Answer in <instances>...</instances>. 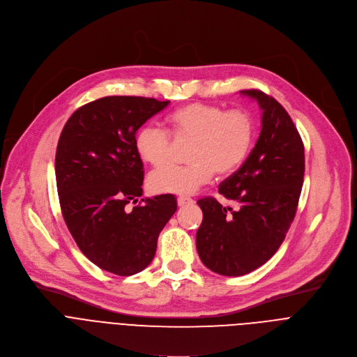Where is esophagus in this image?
<instances>
[{
    "label": "esophagus",
    "instance_id": "1",
    "mask_svg": "<svg viewBox=\"0 0 357 357\" xmlns=\"http://www.w3.org/2000/svg\"><path fill=\"white\" fill-rule=\"evenodd\" d=\"M195 200L192 197L188 196H179L178 197V206H186V205H192Z\"/></svg>",
    "mask_w": 357,
    "mask_h": 357
}]
</instances>
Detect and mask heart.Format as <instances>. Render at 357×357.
I'll use <instances>...</instances> for the list:
<instances>
[{
    "label": "heart",
    "mask_w": 357,
    "mask_h": 357,
    "mask_svg": "<svg viewBox=\"0 0 357 357\" xmlns=\"http://www.w3.org/2000/svg\"><path fill=\"white\" fill-rule=\"evenodd\" d=\"M168 124L178 141H192L188 152L190 164L152 172L148 182L158 193L190 195L206 185L215 172L222 176L234 172L248 157L256 137V121L250 112H226L216 105H185L168 116ZM134 145L138 157L152 167H162L172 158V137L155 124L141 127Z\"/></svg>",
    "instance_id": "b5f03b06"
}]
</instances>
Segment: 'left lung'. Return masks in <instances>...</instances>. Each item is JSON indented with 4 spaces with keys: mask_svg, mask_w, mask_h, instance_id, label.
I'll use <instances>...</instances> for the list:
<instances>
[{
    "mask_svg": "<svg viewBox=\"0 0 357 357\" xmlns=\"http://www.w3.org/2000/svg\"><path fill=\"white\" fill-rule=\"evenodd\" d=\"M240 93L257 100L263 117L256 146L219 185L238 209L215 197L197 200L203 212L197 254L209 270L227 277L248 274L274 256L295 218L305 172L303 144L285 109L261 90Z\"/></svg>",
    "mask_w": 357,
    "mask_h": 357,
    "instance_id": "8db88e82",
    "label": "left lung"
}]
</instances>
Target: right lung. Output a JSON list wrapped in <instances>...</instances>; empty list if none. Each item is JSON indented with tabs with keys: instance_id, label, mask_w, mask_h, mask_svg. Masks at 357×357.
<instances>
[{
	"instance_id": "add662e5",
	"label": "right lung",
	"mask_w": 357,
	"mask_h": 357,
	"mask_svg": "<svg viewBox=\"0 0 357 357\" xmlns=\"http://www.w3.org/2000/svg\"><path fill=\"white\" fill-rule=\"evenodd\" d=\"M169 105L151 97L107 96L77 109L59 137L55 172L66 226L101 270L128 277L155 256L161 230L176 212L172 195L141 199L138 128ZM139 202V203H141Z\"/></svg>"
}]
</instances>
